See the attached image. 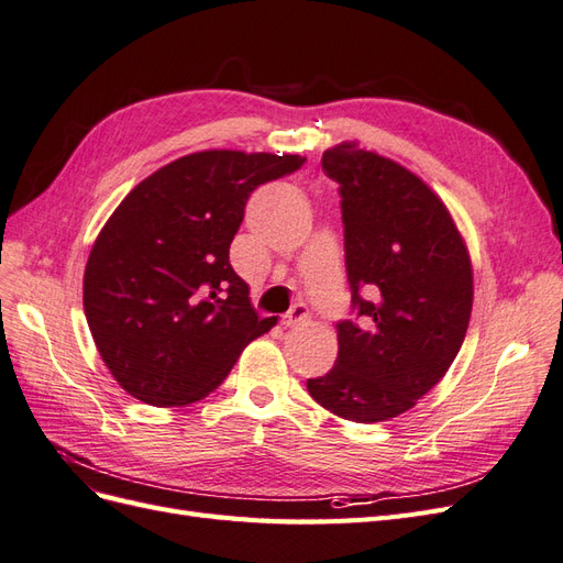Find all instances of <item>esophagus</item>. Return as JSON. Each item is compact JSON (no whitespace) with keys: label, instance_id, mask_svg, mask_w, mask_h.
Here are the masks:
<instances>
[{"label":"esophagus","instance_id":"esophagus-1","mask_svg":"<svg viewBox=\"0 0 563 563\" xmlns=\"http://www.w3.org/2000/svg\"><path fill=\"white\" fill-rule=\"evenodd\" d=\"M310 319V310H308V305H302V302H298V305H294L291 308V312H288L286 317H284V327H300V323H305Z\"/></svg>","mask_w":563,"mask_h":563}]
</instances>
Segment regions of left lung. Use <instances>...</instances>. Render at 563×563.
I'll return each mask as SVG.
<instances>
[{
  "label": "left lung",
  "mask_w": 563,
  "mask_h": 563,
  "mask_svg": "<svg viewBox=\"0 0 563 563\" xmlns=\"http://www.w3.org/2000/svg\"><path fill=\"white\" fill-rule=\"evenodd\" d=\"M321 166L340 183L345 267L362 321L338 323L335 366L308 380V391L338 418L391 420L446 376L463 345L470 251L446 203L399 162L343 141Z\"/></svg>",
  "instance_id": "obj_1"
}]
</instances>
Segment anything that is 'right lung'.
Segmentation results:
<instances>
[{"instance_id":"1","label":"right lung","mask_w":563,"mask_h":563,"mask_svg":"<svg viewBox=\"0 0 563 563\" xmlns=\"http://www.w3.org/2000/svg\"><path fill=\"white\" fill-rule=\"evenodd\" d=\"M300 155L201 150L141 180L108 218L84 269V314L112 378L150 406H187L228 378L275 327L251 308L230 244L255 187Z\"/></svg>"}]
</instances>
